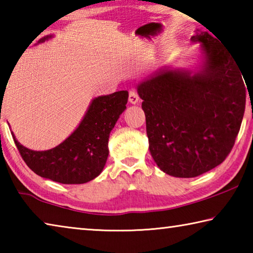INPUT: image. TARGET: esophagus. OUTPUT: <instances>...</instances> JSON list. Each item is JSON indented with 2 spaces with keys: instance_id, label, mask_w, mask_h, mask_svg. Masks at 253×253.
<instances>
[{
  "instance_id": "1",
  "label": "esophagus",
  "mask_w": 253,
  "mask_h": 253,
  "mask_svg": "<svg viewBox=\"0 0 253 253\" xmlns=\"http://www.w3.org/2000/svg\"><path fill=\"white\" fill-rule=\"evenodd\" d=\"M128 100H129L130 104L132 105H136L137 102L139 101V97H138V93L136 92V90H131L129 91V96H128Z\"/></svg>"
}]
</instances>
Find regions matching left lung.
<instances>
[{
  "label": "left lung",
  "instance_id": "left-lung-1",
  "mask_svg": "<svg viewBox=\"0 0 253 253\" xmlns=\"http://www.w3.org/2000/svg\"><path fill=\"white\" fill-rule=\"evenodd\" d=\"M191 41L202 51L199 70L165 68L137 85L152 157L163 172L183 178L209 172L229 155L247 92L237 61L220 40L198 30Z\"/></svg>",
  "mask_w": 253,
  "mask_h": 253
}]
</instances>
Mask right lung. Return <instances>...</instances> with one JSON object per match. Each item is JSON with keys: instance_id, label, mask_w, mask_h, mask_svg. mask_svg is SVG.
I'll use <instances>...</instances> for the list:
<instances>
[{"instance_id": "right-lung-1", "label": "right lung", "mask_w": 253, "mask_h": 253, "mask_svg": "<svg viewBox=\"0 0 253 253\" xmlns=\"http://www.w3.org/2000/svg\"><path fill=\"white\" fill-rule=\"evenodd\" d=\"M50 38H42L38 43ZM127 100V90L93 98L79 126L48 151H32L21 145L13 132L12 136L25 164L39 176L62 184L87 183L105 168L110 131L126 109Z\"/></svg>"}]
</instances>
